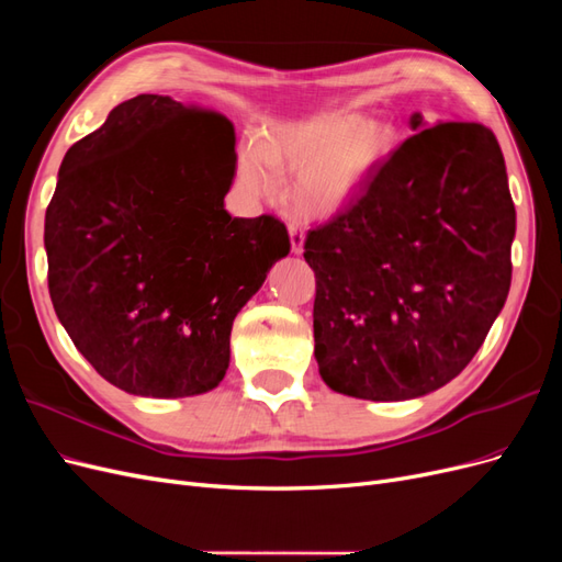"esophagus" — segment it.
I'll list each match as a JSON object with an SVG mask.
<instances>
[{"instance_id":"1","label":"esophagus","mask_w":562,"mask_h":562,"mask_svg":"<svg viewBox=\"0 0 562 562\" xmlns=\"http://www.w3.org/2000/svg\"><path fill=\"white\" fill-rule=\"evenodd\" d=\"M288 234H291V248L293 252H302L304 248V229L300 223H288Z\"/></svg>"}]
</instances>
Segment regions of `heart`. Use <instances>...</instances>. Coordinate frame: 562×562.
I'll use <instances>...</instances> for the list:
<instances>
[{
	"label": "heart",
	"mask_w": 562,
	"mask_h": 562,
	"mask_svg": "<svg viewBox=\"0 0 562 562\" xmlns=\"http://www.w3.org/2000/svg\"><path fill=\"white\" fill-rule=\"evenodd\" d=\"M398 147V131L386 119H353L335 112L307 122L274 126L239 159L241 184L269 194L271 176H293L291 199L314 217L342 211Z\"/></svg>",
	"instance_id": "obj_1"
}]
</instances>
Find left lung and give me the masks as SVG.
<instances>
[{
	"instance_id": "left-lung-1",
	"label": "left lung",
	"mask_w": 562,
	"mask_h": 562,
	"mask_svg": "<svg viewBox=\"0 0 562 562\" xmlns=\"http://www.w3.org/2000/svg\"><path fill=\"white\" fill-rule=\"evenodd\" d=\"M411 135L363 190L304 239L316 277L323 382L368 401L424 396L462 372L512 285L516 209L487 126Z\"/></svg>"
}]
</instances>
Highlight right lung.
I'll list each match as a JSON object with an SVG mask.
<instances>
[{"label": "right lung", "mask_w": 562, "mask_h": 562, "mask_svg": "<svg viewBox=\"0 0 562 562\" xmlns=\"http://www.w3.org/2000/svg\"><path fill=\"white\" fill-rule=\"evenodd\" d=\"M192 111L207 116L178 132L170 116ZM234 171L225 114L151 93L67 149L44 223L50 302L83 359L128 394L217 386L234 316L291 250L279 217L225 211Z\"/></svg>", "instance_id": "add662e5"}]
</instances>
